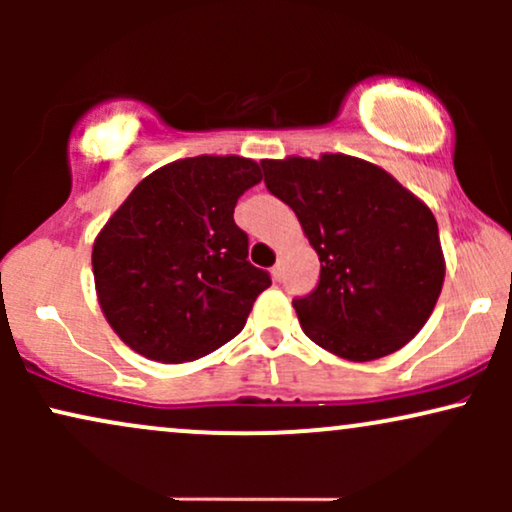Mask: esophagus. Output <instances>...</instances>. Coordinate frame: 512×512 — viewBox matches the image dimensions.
Wrapping results in <instances>:
<instances>
[{
    "label": "esophagus",
    "instance_id": "34e87169",
    "mask_svg": "<svg viewBox=\"0 0 512 512\" xmlns=\"http://www.w3.org/2000/svg\"><path fill=\"white\" fill-rule=\"evenodd\" d=\"M272 276H274L276 281H281V276H284V264H281V262H276L274 267H272Z\"/></svg>",
    "mask_w": 512,
    "mask_h": 512
}]
</instances>
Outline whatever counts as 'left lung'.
<instances>
[{
  "mask_svg": "<svg viewBox=\"0 0 512 512\" xmlns=\"http://www.w3.org/2000/svg\"><path fill=\"white\" fill-rule=\"evenodd\" d=\"M320 257V281L293 298L303 332L349 361L395 354L419 334L443 289L438 223L421 199L361 158L262 161Z\"/></svg>",
  "mask_w": 512,
  "mask_h": 512,
  "instance_id": "left-lung-1",
  "label": "left lung"
}]
</instances>
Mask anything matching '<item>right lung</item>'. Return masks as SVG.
Masks as SVG:
<instances>
[{"mask_svg":"<svg viewBox=\"0 0 512 512\" xmlns=\"http://www.w3.org/2000/svg\"><path fill=\"white\" fill-rule=\"evenodd\" d=\"M260 180L250 158H182L139 182L105 223L91 257L98 303L137 354L195 361L243 330L272 286L233 221L238 197Z\"/></svg>","mask_w":512,"mask_h":512,"instance_id":"add662e5","label":"right lung"}]
</instances>
